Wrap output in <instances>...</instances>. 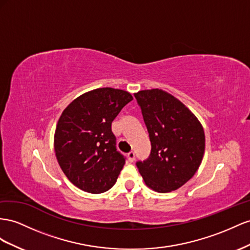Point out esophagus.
Segmentation results:
<instances>
[{"instance_id":"1","label":"esophagus","mask_w":250,"mask_h":250,"mask_svg":"<svg viewBox=\"0 0 250 250\" xmlns=\"http://www.w3.org/2000/svg\"><path fill=\"white\" fill-rule=\"evenodd\" d=\"M128 161L130 162V163H132V162L136 160V153H134L133 151H130L129 153H128Z\"/></svg>"}]
</instances>
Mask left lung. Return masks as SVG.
Wrapping results in <instances>:
<instances>
[{
	"label": "left lung",
	"instance_id": "8db88e82",
	"mask_svg": "<svg viewBox=\"0 0 250 250\" xmlns=\"http://www.w3.org/2000/svg\"><path fill=\"white\" fill-rule=\"evenodd\" d=\"M134 97L151 143L149 158L137 162L138 169L152 190L178 189L193 177L203 160V127L181 101L164 90H141Z\"/></svg>",
	"mask_w": 250,
	"mask_h": 250
}]
</instances>
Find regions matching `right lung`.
<instances>
[{"mask_svg":"<svg viewBox=\"0 0 250 250\" xmlns=\"http://www.w3.org/2000/svg\"><path fill=\"white\" fill-rule=\"evenodd\" d=\"M132 99L122 89L98 88L73 100L61 114L55 132L57 160L80 189L102 193L117 182L125 157L117 150L111 123Z\"/></svg>","mask_w":250,"mask_h":250,"instance_id":"add662e5","label":"right lung"}]
</instances>
